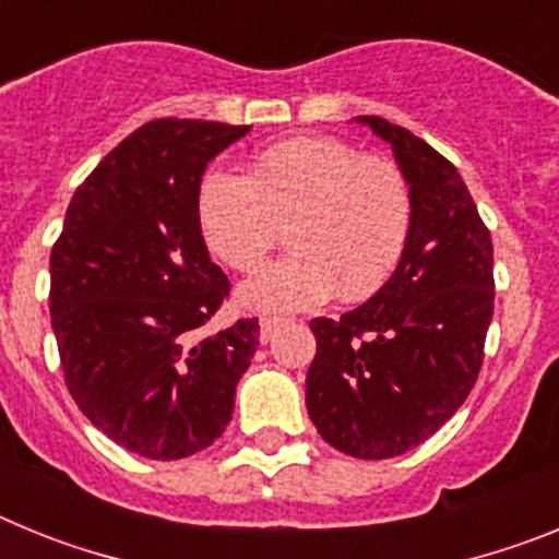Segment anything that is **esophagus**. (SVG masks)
Segmentation results:
<instances>
[{"mask_svg":"<svg viewBox=\"0 0 559 559\" xmlns=\"http://www.w3.org/2000/svg\"><path fill=\"white\" fill-rule=\"evenodd\" d=\"M285 322H288V319H283V316H263V319H260V338L269 341Z\"/></svg>","mask_w":559,"mask_h":559,"instance_id":"obj_1","label":"esophagus"}]
</instances>
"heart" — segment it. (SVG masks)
<instances>
[{"label":"heart","mask_w":559,"mask_h":559,"mask_svg":"<svg viewBox=\"0 0 559 559\" xmlns=\"http://www.w3.org/2000/svg\"><path fill=\"white\" fill-rule=\"evenodd\" d=\"M204 243L240 274L263 269L288 229L290 251L240 290L254 310L364 299L406 254L414 201L406 173L330 136H296L260 151L246 176L206 170L195 195Z\"/></svg>","instance_id":"heart-1"}]
</instances>
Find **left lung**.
Instances as JSON below:
<instances>
[{
  "label": "left lung",
  "mask_w": 559,
  "mask_h": 559,
  "mask_svg": "<svg viewBox=\"0 0 559 559\" xmlns=\"http://www.w3.org/2000/svg\"><path fill=\"white\" fill-rule=\"evenodd\" d=\"M394 147L412 187L406 254L341 319H313L308 414L335 451L392 459L456 414L484 360L496 280L492 240L456 167L383 117H358Z\"/></svg>",
  "instance_id": "1"
}]
</instances>
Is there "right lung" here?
<instances>
[{
	"label": "right lung",
	"instance_id": "obj_1",
	"mask_svg": "<svg viewBox=\"0 0 559 559\" xmlns=\"http://www.w3.org/2000/svg\"><path fill=\"white\" fill-rule=\"evenodd\" d=\"M251 126L151 120L88 173L49 254V316L63 380L126 451L185 459L229 426L260 344L257 319L201 328L229 299L195 212L210 159Z\"/></svg>",
	"mask_w": 559,
	"mask_h": 559
}]
</instances>
